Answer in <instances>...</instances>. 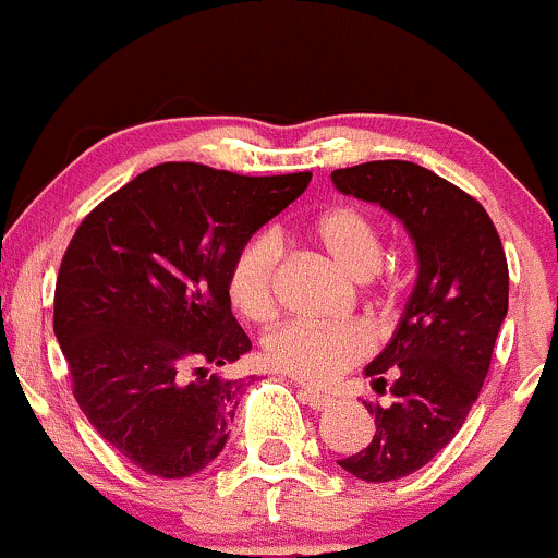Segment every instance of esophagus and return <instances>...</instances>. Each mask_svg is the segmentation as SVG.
Wrapping results in <instances>:
<instances>
[{"instance_id":"obj_1","label":"esophagus","mask_w":558,"mask_h":558,"mask_svg":"<svg viewBox=\"0 0 558 558\" xmlns=\"http://www.w3.org/2000/svg\"><path fill=\"white\" fill-rule=\"evenodd\" d=\"M300 398H303L305 403H308L311 409H316V411H324V409H329V405H335V398L324 396V392L308 390V387H303V390H300Z\"/></svg>"}]
</instances>
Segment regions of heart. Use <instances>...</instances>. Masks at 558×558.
<instances>
[{"instance_id": "1", "label": "heart", "mask_w": 558, "mask_h": 558, "mask_svg": "<svg viewBox=\"0 0 558 558\" xmlns=\"http://www.w3.org/2000/svg\"><path fill=\"white\" fill-rule=\"evenodd\" d=\"M313 236L329 258L353 279L377 271L381 247L377 223L355 205H337L313 221ZM279 240L268 231L250 236L229 266L227 290L242 316L266 322L277 311ZM374 348L372 331L361 322H308L292 318L268 331L263 355L268 366L305 385H324L366 359Z\"/></svg>"}]
</instances>
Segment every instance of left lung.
Returning a JSON list of instances; mask_svg holds the SVG:
<instances>
[{"mask_svg":"<svg viewBox=\"0 0 558 558\" xmlns=\"http://www.w3.org/2000/svg\"><path fill=\"white\" fill-rule=\"evenodd\" d=\"M331 181L400 218L418 255L396 335L366 366L392 403L363 400L377 424L372 442L337 461L359 480L390 482L429 464L466 422L509 311V263L477 199L416 162H361Z\"/></svg>","mask_w":558,"mask_h":558,"instance_id":"left-lung-1","label":"left lung"}]
</instances>
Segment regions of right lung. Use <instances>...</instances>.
I'll use <instances>...</instances> for the list:
<instances>
[{
    "label": "right lung",
    "mask_w": 558,
    "mask_h": 558,
    "mask_svg": "<svg viewBox=\"0 0 558 558\" xmlns=\"http://www.w3.org/2000/svg\"><path fill=\"white\" fill-rule=\"evenodd\" d=\"M308 181L160 162L78 223L54 335L84 416L142 472L190 477L227 446L245 381L213 372L253 348L231 313L229 266Z\"/></svg>",
    "instance_id": "1"
}]
</instances>
